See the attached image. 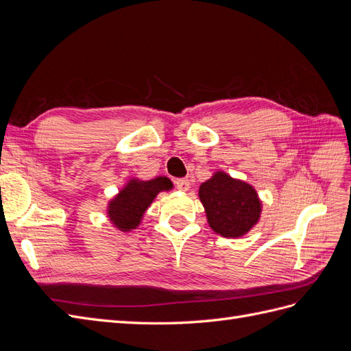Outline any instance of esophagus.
<instances>
[{"mask_svg":"<svg viewBox=\"0 0 351 351\" xmlns=\"http://www.w3.org/2000/svg\"><path fill=\"white\" fill-rule=\"evenodd\" d=\"M176 187L178 190H182V192H186V190H189V187H190V182L187 178H177L176 180Z\"/></svg>","mask_w":351,"mask_h":351,"instance_id":"obj_1","label":"esophagus"}]
</instances>
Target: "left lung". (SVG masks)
Here are the masks:
<instances>
[{"label":"left lung","mask_w":351,"mask_h":351,"mask_svg":"<svg viewBox=\"0 0 351 351\" xmlns=\"http://www.w3.org/2000/svg\"><path fill=\"white\" fill-rule=\"evenodd\" d=\"M199 197L209 227L222 237H241L261 217V200L254 189L222 171L202 183Z\"/></svg>","instance_id":"8db88e82"}]
</instances>
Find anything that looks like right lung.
<instances>
[{"label": "right lung", "mask_w": 351, "mask_h": 351, "mask_svg": "<svg viewBox=\"0 0 351 351\" xmlns=\"http://www.w3.org/2000/svg\"><path fill=\"white\" fill-rule=\"evenodd\" d=\"M171 187L173 183L167 177H156L149 180V182L132 180L111 200L108 206V215L112 224L121 231H130L136 228L155 196L162 190H169Z\"/></svg>", "instance_id": "1"}]
</instances>
